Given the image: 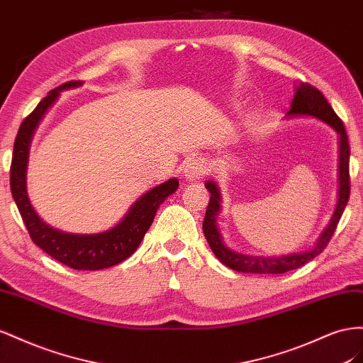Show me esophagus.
<instances>
[{"instance_id":"1","label":"esophagus","mask_w":363,"mask_h":363,"mask_svg":"<svg viewBox=\"0 0 363 363\" xmlns=\"http://www.w3.org/2000/svg\"><path fill=\"white\" fill-rule=\"evenodd\" d=\"M206 172H208V162H206L205 158H193L189 161V164L185 165L184 176L189 181H196L199 179L201 176H203Z\"/></svg>"}]
</instances>
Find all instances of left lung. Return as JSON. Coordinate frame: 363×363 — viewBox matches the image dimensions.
Listing matches in <instances>:
<instances>
[{
    "label": "left lung",
    "instance_id": "left-lung-1",
    "mask_svg": "<svg viewBox=\"0 0 363 363\" xmlns=\"http://www.w3.org/2000/svg\"><path fill=\"white\" fill-rule=\"evenodd\" d=\"M299 117H312L319 121H323L331 129H335L339 135V169H337V202L335 206V211L330 217V222L327 226L320 231L319 237L313 246L307 247L304 251L291 252L283 255H247L237 252L231 247H228L223 242V237L217 226V216L220 214L222 210V194L219 190V185L216 181L208 179L205 182V187L211 193L210 203L206 206L205 219L202 230L205 234V239L208 242L211 251L219 260L235 272H245V274H284L298 269L299 266L306 264L307 262L313 260L316 255L324 251L328 240L333 235L337 222L340 220L348 198H350V144L348 137L342 121L336 116L333 108L323 96L319 89L310 86V85H298L295 88V96L291 103V111L286 113V118H299Z\"/></svg>",
    "mask_w": 363,
    "mask_h": 363
}]
</instances>
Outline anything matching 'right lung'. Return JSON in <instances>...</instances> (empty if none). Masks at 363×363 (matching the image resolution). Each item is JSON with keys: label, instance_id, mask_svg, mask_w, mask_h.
<instances>
[{"label": "right lung", "instance_id": "right-lung-1", "mask_svg": "<svg viewBox=\"0 0 363 363\" xmlns=\"http://www.w3.org/2000/svg\"><path fill=\"white\" fill-rule=\"evenodd\" d=\"M82 86V82H68L39 101L35 111L23 121L13 146L10 165V190L32 240L55 260L76 271H99L116 266L137 251L144 234L150 228L160 205L179 187V181L170 178L147 190L130 205L123 219L106 231L96 234L65 233L45 223L35 211L27 193V164L30 144L47 111L55 105L60 92Z\"/></svg>", "mask_w": 363, "mask_h": 363}]
</instances>
